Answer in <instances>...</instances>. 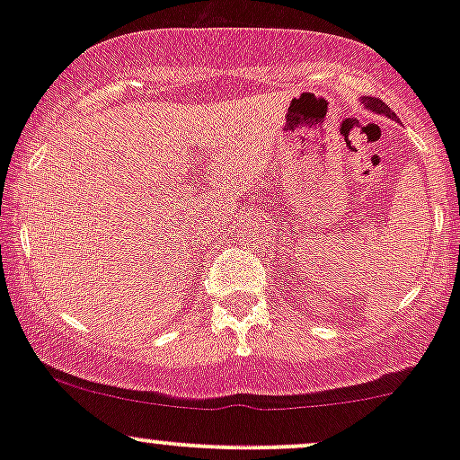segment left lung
Wrapping results in <instances>:
<instances>
[{"instance_id": "1", "label": "left lung", "mask_w": 460, "mask_h": 460, "mask_svg": "<svg viewBox=\"0 0 460 460\" xmlns=\"http://www.w3.org/2000/svg\"><path fill=\"white\" fill-rule=\"evenodd\" d=\"M362 105L367 107V110L375 111V113H386L388 118H394V113L388 110V105H386V102H382V101H379V98H370V96L362 98Z\"/></svg>"}]
</instances>
